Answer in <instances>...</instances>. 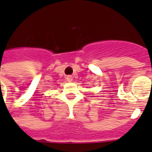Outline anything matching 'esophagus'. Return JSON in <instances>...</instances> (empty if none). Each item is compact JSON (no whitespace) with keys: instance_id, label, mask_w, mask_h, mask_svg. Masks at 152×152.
Wrapping results in <instances>:
<instances>
[{"instance_id":"obj_1","label":"esophagus","mask_w":152,"mask_h":152,"mask_svg":"<svg viewBox=\"0 0 152 152\" xmlns=\"http://www.w3.org/2000/svg\"><path fill=\"white\" fill-rule=\"evenodd\" d=\"M66 80L68 81V82H71L72 80V76H66Z\"/></svg>"}]
</instances>
